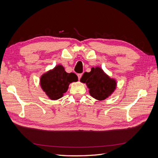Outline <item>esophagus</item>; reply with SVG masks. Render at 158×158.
Here are the masks:
<instances>
[{
	"label": "esophagus",
	"mask_w": 158,
	"mask_h": 158,
	"mask_svg": "<svg viewBox=\"0 0 158 158\" xmlns=\"http://www.w3.org/2000/svg\"><path fill=\"white\" fill-rule=\"evenodd\" d=\"M82 74H77V76H78V80H80V78H81V77H82Z\"/></svg>",
	"instance_id": "1"
}]
</instances>
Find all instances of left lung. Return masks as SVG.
I'll return each mask as SVG.
<instances>
[{"instance_id":"8db88e82","label":"left lung","mask_w":158,"mask_h":158,"mask_svg":"<svg viewBox=\"0 0 158 158\" xmlns=\"http://www.w3.org/2000/svg\"><path fill=\"white\" fill-rule=\"evenodd\" d=\"M80 82L85 84L91 96L98 101L111 96L117 85L116 80L110 77L99 66L92 67L89 73H84Z\"/></svg>"}]
</instances>
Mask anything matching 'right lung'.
<instances>
[{
  "mask_svg": "<svg viewBox=\"0 0 158 158\" xmlns=\"http://www.w3.org/2000/svg\"><path fill=\"white\" fill-rule=\"evenodd\" d=\"M77 81L78 77L74 73H67L63 66L58 64L41 75L40 85L50 99L57 100L63 97L70 83Z\"/></svg>",
  "mask_w": 158,
  "mask_h": 158,
  "instance_id": "1",
  "label": "right lung"
}]
</instances>
